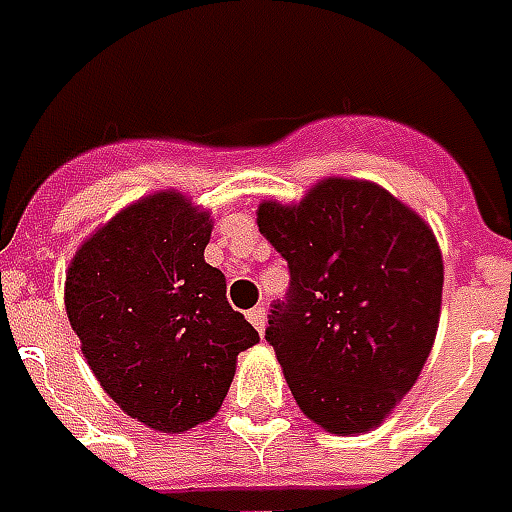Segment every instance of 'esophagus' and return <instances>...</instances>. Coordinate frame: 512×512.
Listing matches in <instances>:
<instances>
[{
  "instance_id": "obj_1",
  "label": "esophagus",
  "mask_w": 512,
  "mask_h": 512,
  "mask_svg": "<svg viewBox=\"0 0 512 512\" xmlns=\"http://www.w3.org/2000/svg\"><path fill=\"white\" fill-rule=\"evenodd\" d=\"M248 321H251L261 334L264 332V326H267V310H264V307H253L251 313H248Z\"/></svg>"
}]
</instances>
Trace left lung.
Here are the masks:
<instances>
[{
  "label": "left lung",
  "instance_id": "obj_1",
  "mask_svg": "<svg viewBox=\"0 0 512 512\" xmlns=\"http://www.w3.org/2000/svg\"><path fill=\"white\" fill-rule=\"evenodd\" d=\"M288 261L275 348L299 410L332 434L383 424L424 370L443 305V253L424 218L370 180L326 178L297 205L261 202Z\"/></svg>",
  "mask_w": 512,
  "mask_h": 512
}]
</instances>
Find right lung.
<instances>
[{
	"label": "right lung",
	"mask_w": 512,
	"mask_h": 512,
	"mask_svg": "<svg viewBox=\"0 0 512 512\" xmlns=\"http://www.w3.org/2000/svg\"><path fill=\"white\" fill-rule=\"evenodd\" d=\"M213 218L178 191L137 199L72 256L64 305L88 367L126 416L180 434L221 410L259 332L205 261Z\"/></svg>",
	"instance_id": "right-lung-1"
}]
</instances>
